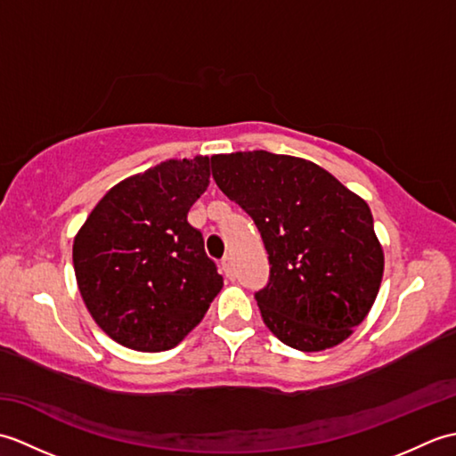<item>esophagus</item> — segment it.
<instances>
[{
    "label": "esophagus",
    "instance_id": "1",
    "mask_svg": "<svg viewBox=\"0 0 456 456\" xmlns=\"http://www.w3.org/2000/svg\"><path fill=\"white\" fill-rule=\"evenodd\" d=\"M221 273L225 274L227 278L233 276V263H231V258H229V256H225V258L221 260Z\"/></svg>",
    "mask_w": 456,
    "mask_h": 456
}]
</instances>
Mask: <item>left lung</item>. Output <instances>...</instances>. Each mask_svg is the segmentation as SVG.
<instances>
[{
  "instance_id": "1",
  "label": "left lung",
  "mask_w": 456,
  "mask_h": 456,
  "mask_svg": "<svg viewBox=\"0 0 456 456\" xmlns=\"http://www.w3.org/2000/svg\"><path fill=\"white\" fill-rule=\"evenodd\" d=\"M211 167L219 190L263 237L270 280L255 297L273 335L302 353L351 337L384 274L368 203L319 164L289 154H213Z\"/></svg>"
}]
</instances>
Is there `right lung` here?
Returning <instances> with one entry per match:
<instances>
[{"instance_id": "obj_1", "label": "right lung", "mask_w": 456, "mask_h": 456, "mask_svg": "<svg viewBox=\"0 0 456 456\" xmlns=\"http://www.w3.org/2000/svg\"><path fill=\"white\" fill-rule=\"evenodd\" d=\"M209 157L170 159L121 180L78 229L80 296L113 341L160 353L183 341L221 288L188 211L209 183Z\"/></svg>"}]
</instances>
